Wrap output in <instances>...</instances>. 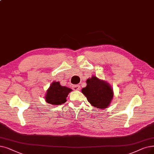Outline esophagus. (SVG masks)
I'll return each instance as SVG.
<instances>
[{
  "mask_svg": "<svg viewBox=\"0 0 154 154\" xmlns=\"http://www.w3.org/2000/svg\"><path fill=\"white\" fill-rule=\"evenodd\" d=\"M72 89L74 91H79L81 89V86L79 85H74L72 86Z\"/></svg>",
  "mask_w": 154,
  "mask_h": 154,
  "instance_id": "34e87169",
  "label": "esophagus"
}]
</instances>
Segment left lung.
Segmentation results:
<instances>
[{"label": "left lung", "instance_id": "1", "mask_svg": "<svg viewBox=\"0 0 154 154\" xmlns=\"http://www.w3.org/2000/svg\"><path fill=\"white\" fill-rule=\"evenodd\" d=\"M86 83L87 85L82 88V92L88 102L99 109L108 108L114 95L111 85L96 76L89 78Z\"/></svg>", "mask_w": 154, "mask_h": 154}]
</instances>
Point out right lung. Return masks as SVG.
<instances>
[{
	"mask_svg": "<svg viewBox=\"0 0 154 154\" xmlns=\"http://www.w3.org/2000/svg\"><path fill=\"white\" fill-rule=\"evenodd\" d=\"M72 90L60 85L59 82H53L46 91L45 101L52 105H60L66 101V97Z\"/></svg>",
	"mask_w": 154,
	"mask_h": 154,
	"instance_id": "right-lung-1",
	"label": "right lung"
}]
</instances>
